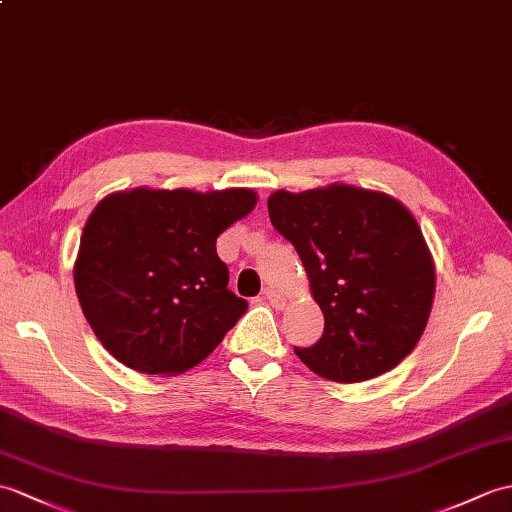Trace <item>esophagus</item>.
<instances>
[{
    "mask_svg": "<svg viewBox=\"0 0 512 512\" xmlns=\"http://www.w3.org/2000/svg\"><path fill=\"white\" fill-rule=\"evenodd\" d=\"M264 299H266L272 307H275V310H283L285 303H288V301H285V296L279 294L277 290H266V292H264Z\"/></svg>",
    "mask_w": 512,
    "mask_h": 512,
    "instance_id": "1",
    "label": "esophagus"
}]
</instances>
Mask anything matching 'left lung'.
Segmentation results:
<instances>
[{
    "instance_id": "left-lung-1",
    "label": "left lung",
    "mask_w": 512,
    "mask_h": 512,
    "mask_svg": "<svg viewBox=\"0 0 512 512\" xmlns=\"http://www.w3.org/2000/svg\"><path fill=\"white\" fill-rule=\"evenodd\" d=\"M299 253L325 331L294 349L320 377L364 382L412 353L432 312L436 272L419 222L388 194L334 183L268 198Z\"/></svg>"
}]
</instances>
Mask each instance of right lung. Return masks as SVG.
Instances as JSON below:
<instances>
[{"label":"right lung","instance_id":"obj_1","mask_svg":"<svg viewBox=\"0 0 512 512\" xmlns=\"http://www.w3.org/2000/svg\"><path fill=\"white\" fill-rule=\"evenodd\" d=\"M257 205L253 189L115 192L91 211L74 285L93 334L117 362L146 375L200 364L248 303L229 285L216 240Z\"/></svg>","mask_w":512,"mask_h":512}]
</instances>
